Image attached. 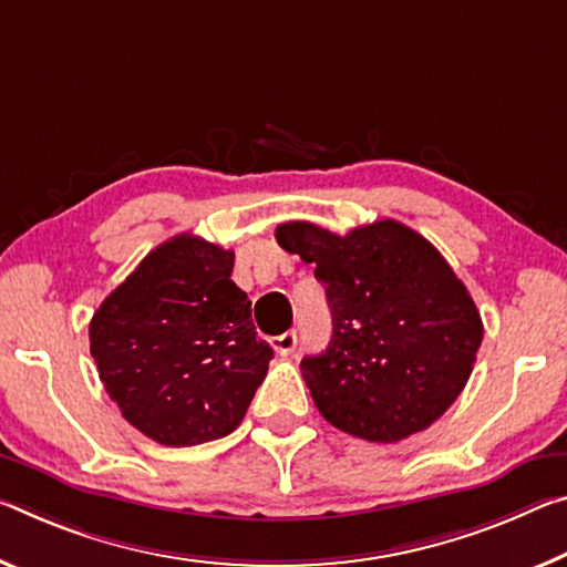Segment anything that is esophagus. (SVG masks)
Here are the masks:
<instances>
[{
    "instance_id": "obj_1",
    "label": "esophagus",
    "mask_w": 567,
    "mask_h": 567,
    "mask_svg": "<svg viewBox=\"0 0 567 567\" xmlns=\"http://www.w3.org/2000/svg\"><path fill=\"white\" fill-rule=\"evenodd\" d=\"M269 343H272V348H275L280 355H290L292 350L298 348V332L287 330V332H282V336H277V338L269 340Z\"/></svg>"
}]
</instances>
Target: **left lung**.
<instances>
[{
  "label": "left lung",
  "mask_w": 567,
  "mask_h": 567,
  "mask_svg": "<svg viewBox=\"0 0 567 567\" xmlns=\"http://www.w3.org/2000/svg\"><path fill=\"white\" fill-rule=\"evenodd\" d=\"M277 245L316 265L332 312L326 353L300 371L322 419L393 444L429 429L470 381L482 318L439 249L396 219L348 235L285 221Z\"/></svg>",
  "instance_id": "obj_1"
}]
</instances>
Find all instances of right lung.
Segmentation results:
<instances>
[{
    "label": "right lung",
    "instance_id": "obj_1",
    "mask_svg": "<svg viewBox=\"0 0 567 567\" xmlns=\"http://www.w3.org/2000/svg\"><path fill=\"white\" fill-rule=\"evenodd\" d=\"M231 269V249L171 237L90 320V355L107 396L164 446L231 434L267 375L272 348L257 338Z\"/></svg>",
    "mask_w": 567,
    "mask_h": 567
}]
</instances>
